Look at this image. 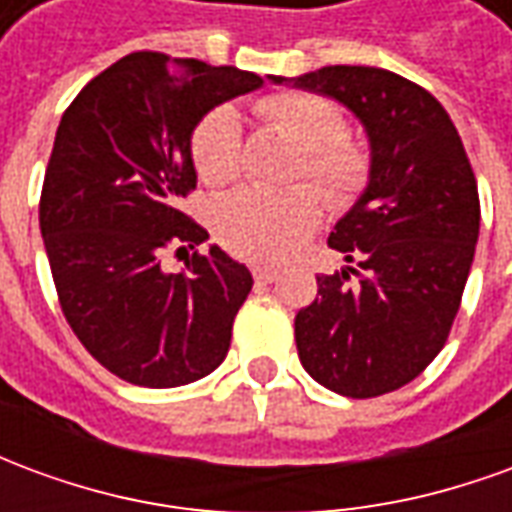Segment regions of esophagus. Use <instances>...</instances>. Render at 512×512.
<instances>
[{"mask_svg":"<svg viewBox=\"0 0 512 512\" xmlns=\"http://www.w3.org/2000/svg\"><path fill=\"white\" fill-rule=\"evenodd\" d=\"M252 274H255L257 282H274L279 277L277 268H268V266H255L252 268Z\"/></svg>","mask_w":512,"mask_h":512,"instance_id":"1","label":"esophagus"}]
</instances>
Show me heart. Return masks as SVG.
<instances>
[{"instance_id":"obj_1","label":"heart","mask_w":512,"mask_h":512,"mask_svg":"<svg viewBox=\"0 0 512 512\" xmlns=\"http://www.w3.org/2000/svg\"><path fill=\"white\" fill-rule=\"evenodd\" d=\"M255 115L301 147L296 178L315 180L326 200L345 208L370 180V153L345 134L343 109L315 93H277L255 104ZM241 120L230 106L205 115L191 136L194 169L205 186H227L241 175ZM321 194L312 186L288 191L241 189L216 208L222 244L260 263H279L299 249L321 222Z\"/></svg>"}]
</instances>
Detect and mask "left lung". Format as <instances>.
Wrapping results in <instances>:
<instances>
[{"label": "left lung", "instance_id": "obj_1", "mask_svg": "<svg viewBox=\"0 0 512 512\" xmlns=\"http://www.w3.org/2000/svg\"><path fill=\"white\" fill-rule=\"evenodd\" d=\"M274 82L332 95L373 150L365 194L329 235L351 266L321 274L296 315L301 365L337 395L395 392L439 356L461 307L480 235L469 156L444 106L392 71L329 65Z\"/></svg>", "mask_w": 512, "mask_h": 512}]
</instances>
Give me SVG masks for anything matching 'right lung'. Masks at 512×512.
<instances>
[{"label":"right lung","mask_w":512,"mask_h":512,"mask_svg":"<svg viewBox=\"0 0 512 512\" xmlns=\"http://www.w3.org/2000/svg\"><path fill=\"white\" fill-rule=\"evenodd\" d=\"M260 84L230 65L134 51L84 84L62 115L40 233L65 321L128 384H191L227 356L252 274L219 246L189 255L208 230L180 200L197 189L194 126ZM167 251L187 257L186 272L168 274Z\"/></svg>","instance_id":"right-lung-1"}]
</instances>
